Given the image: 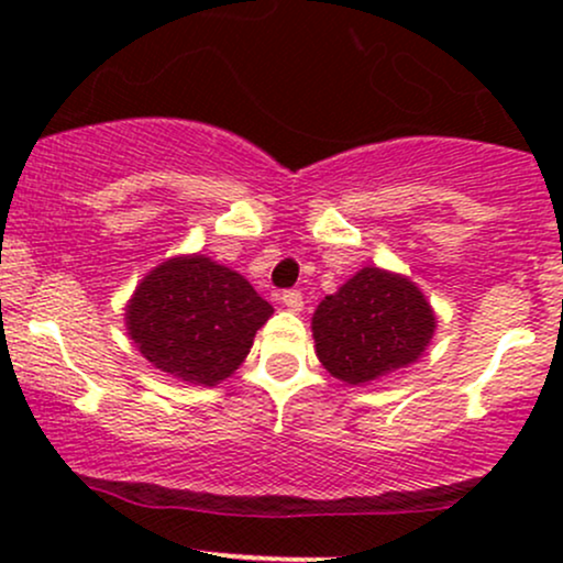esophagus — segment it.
<instances>
[{
	"mask_svg": "<svg viewBox=\"0 0 563 563\" xmlns=\"http://www.w3.org/2000/svg\"><path fill=\"white\" fill-rule=\"evenodd\" d=\"M280 301L288 312H301L303 309V296L299 294V290H286V294L280 296Z\"/></svg>",
	"mask_w": 563,
	"mask_h": 563,
	"instance_id": "esophagus-1",
	"label": "esophagus"
}]
</instances>
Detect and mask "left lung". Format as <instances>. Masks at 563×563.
Listing matches in <instances>:
<instances>
[{
  "label": "left lung",
  "instance_id": "8db88e82",
  "mask_svg": "<svg viewBox=\"0 0 563 563\" xmlns=\"http://www.w3.org/2000/svg\"><path fill=\"white\" fill-rule=\"evenodd\" d=\"M437 331V314L423 290L407 275L363 267L312 314L318 360L349 386L421 360Z\"/></svg>",
  "mask_w": 563,
  "mask_h": 563
}]
</instances>
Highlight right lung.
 I'll return each instance as SVG.
<instances>
[{"instance_id": "right-lung-1", "label": "right lung", "mask_w": 563, "mask_h": 563, "mask_svg": "<svg viewBox=\"0 0 563 563\" xmlns=\"http://www.w3.org/2000/svg\"><path fill=\"white\" fill-rule=\"evenodd\" d=\"M273 312L241 273L203 254H183L142 277L124 320L129 339L156 371L217 386L241 367Z\"/></svg>"}]
</instances>
